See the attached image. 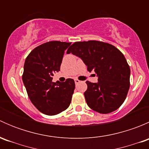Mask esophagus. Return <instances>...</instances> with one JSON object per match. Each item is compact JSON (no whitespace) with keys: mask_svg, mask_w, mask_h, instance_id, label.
<instances>
[{"mask_svg":"<svg viewBox=\"0 0 149 149\" xmlns=\"http://www.w3.org/2000/svg\"><path fill=\"white\" fill-rule=\"evenodd\" d=\"M80 82H81V81H79V79H75V83H76V84H79Z\"/></svg>","mask_w":149,"mask_h":149,"instance_id":"obj_1","label":"esophagus"}]
</instances>
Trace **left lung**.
I'll return each instance as SVG.
<instances>
[{
    "instance_id": "obj_1",
    "label": "left lung",
    "mask_w": 149,
    "mask_h": 149,
    "mask_svg": "<svg viewBox=\"0 0 149 149\" xmlns=\"http://www.w3.org/2000/svg\"><path fill=\"white\" fill-rule=\"evenodd\" d=\"M82 59L88 71H94L97 83L86 81V102L102 114L115 111L123 104L130 88V66L124 55L112 45L101 41L76 42L68 49Z\"/></svg>"
}]
</instances>
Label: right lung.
Here are the masks:
<instances>
[{
	"mask_svg": "<svg viewBox=\"0 0 149 149\" xmlns=\"http://www.w3.org/2000/svg\"><path fill=\"white\" fill-rule=\"evenodd\" d=\"M71 42L50 41L34 48L26 58L22 80L31 103L42 113L55 115L65 110L75 89L72 79L53 82L61 69L65 50Z\"/></svg>",
	"mask_w": 149,
	"mask_h": 149,
	"instance_id": "obj_1",
	"label": "right lung"
}]
</instances>
